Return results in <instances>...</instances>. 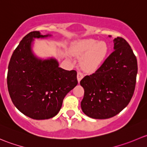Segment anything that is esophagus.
Wrapping results in <instances>:
<instances>
[{"mask_svg":"<svg viewBox=\"0 0 147 147\" xmlns=\"http://www.w3.org/2000/svg\"><path fill=\"white\" fill-rule=\"evenodd\" d=\"M83 78V73L82 72H78V82H80V80H82V78Z\"/></svg>","mask_w":147,"mask_h":147,"instance_id":"1","label":"esophagus"}]
</instances>
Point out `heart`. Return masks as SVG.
<instances>
[{"label":"heart","mask_w":147,"mask_h":147,"mask_svg":"<svg viewBox=\"0 0 147 147\" xmlns=\"http://www.w3.org/2000/svg\"><path fill=\"white\" fill-rule=\"evenodd\" d=\"M72 53L75 55H84L80 60L81 66L86 70H92L103 62L107 53V45L104 41L94 39L80 40L74 43Z\"/></svg>","instance_id":"b5f03b06"}]
</instances>
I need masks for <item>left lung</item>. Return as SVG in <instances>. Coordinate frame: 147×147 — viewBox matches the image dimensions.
Masks as SVG:
<instances>
[{
	"instance_id": "1",
	"label": "left lung",
	"mask_w": 147,
	"mask_h": 147,
	"mask_svg": "<svg viewBox=\"0 0 147 147\" xmlns=\"http://www.w3.org/2000/svg\"><path fill=\"white\" fill-rule=\"evenodd\" d=\"M114 50L95 72L80 81L84 90L81 108L93 119L117 115L128 105L134 94L137 57L128 42L120 37L114 40Z\"/></svg>"
}]
</instances>
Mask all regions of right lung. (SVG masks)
<instances>
[{
    "label": "right lung",
    "instance_id": "obj_1",
    "mask_svg": "<svg viewBox=\"0 0 147 147\" xmlns=\"http://www.w3.org/2000/svg\"><path fill=\"white\" fill-rule=\"evenodd\" d=\"M32 31L20 42L8 65L7 84L12 102L23 115L33 119L53 117L61 109L66 94L78 84L77 72L59 67L55 58L34 55V38H44Z\"/></svg>",
    "mask_w": 147,
    "mask_h": 147
}]
</instances>
